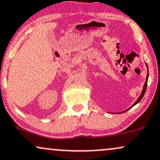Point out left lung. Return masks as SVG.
Returning a JSON list of instances; mask_svg holds the SVG:
<instances>
[{
  "instance_id": "left-lung-1",
  "label": "left lung",
  "mask_w": 160,
  "mask_h": 160,
  "mask_svg": "<svg viewBox=\"0 0 160 160\" xmlns=\"http://www.w3.org/2000/svg\"><path fill=\"white\" fill-rule=\"evenodd\" d=\"M146 65H147V64H146ZM147 68H148V65H147ZM148 74H147V78H146V80H145V84H144V86H143V89H142V93H141V95H140V96L139 97H138V98L136 100V102L135 103H133V104H132L131 107H130V108L129 109H130V108H132V107H133V106H135L136 104H137V103H138V102H140V101H141V100L142 99V98H143V96H144V95H145V92H146V88H147V84H148ZM129 109H127V110H125V111H124V112H126V111H128ZM119 113H122V112H119Z\"/></svg>"
}]
</instances>
